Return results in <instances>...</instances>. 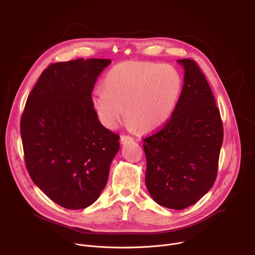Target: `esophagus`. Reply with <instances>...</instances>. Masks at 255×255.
Masks as SVG:
<instances>
[{
    "instance_id": "34e87169",
    "label": "esophagus",
    "mask_w": 255,
    "mask_h": 255,
    "mask_svg": "<svg viewBox=\"0 0 255 255\" xmlns=\"http://www.w3.org/2000/svg\"><path fill=\"white\" fill-rule=\"evenodd\" d=\"M130 141H133V138L131 136H126V135H123V136H121V142L123 144H125L127 142H130Z\"/></svg>"
}]
</instances>
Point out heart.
Returning <instances> with one entry per match:
<instances>
[{"label": "heart", "instance_id": "b5f03b06", "mask_svg": "<svg viewBox=\"0 0 255 255\" xmlns=\"http://www.w3.org/2000/svg\"><path fill=\"white\" fill-rule=\"evenodd\" d=\"M182 78L170 65L146 61H126L115 66L106 78V89L91 95L98 120L115 129L124 117L131 126L151 131L171 118L181 95Z\"/></svg>", "mask_w": 255, "mask_h": 255}]
</instances>
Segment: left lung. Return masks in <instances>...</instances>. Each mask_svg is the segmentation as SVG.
<instances>
[{"label":"left lung","instance_id":"8db88e82","mask_svg":"<svg viewBox=\"0 0 255 255\" xmlns=\"http://www.w3.org/2000/svg\"><path fill=\"white\" fill-rule=\"evenodd\" d=\"M183 87L166 125L143 139L145 184L159 205L182 210L212 188L224 129L209 84L194 60L178 59Z\"/></svg>","mask_w":255,"mask_h":255}]
</instances>
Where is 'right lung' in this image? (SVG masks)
I'll return each instance as SVG.
<instances>
[{
  "mask_svg": "<svg viewBox=\"0 0 255 255\" xmlns=\"http://www.w3.org/2000/svg\"><path fill=\"white\" fill-rule=\"evenodd\" d=\"M110 59L78 58L49 65L27 97L20 122L31 180L66 209L92 205L109 179L119 135L101 125L91 93Z\"/></svg>",
  "mask_w": 255,
  "mask_h": 255,
  "instance_id": "right-lung-1",
  "label": "right lung"
}]
</instances>
